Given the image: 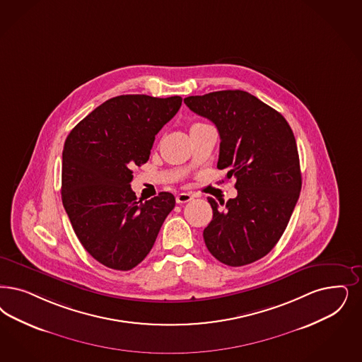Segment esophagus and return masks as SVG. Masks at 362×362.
<instances>
[{
    "label": "esophagus",
    "instance_id": "34e87169",
    "mask_svg": "<svg viewBox=\"0 0 362 362\" xmlns=\"http://www.w3.org/2000/svg\"><path fill=\"white\" fill-rule=\"evenodd\" d=\"M192 199H194V197L191 194H187V192H182V194L176 195V203L177 204H183V203H187V202Z\"/></svg>",
    "mask_w": 362,
    "mask_h": 362
}]
</instances>
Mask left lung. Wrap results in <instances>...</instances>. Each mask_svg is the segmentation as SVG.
<instances>
[{"label": "left lung", "instance_id": "8db88e82", "mask_svg": "<svg viewBox=\"0 0 362 362\" xmlns=\"http://www.w3.org/2000/svg\"><path fill=\"white\" fill-rule=\"evenodd\" d=\"M192 112L216 125L218 168L237 179V198L218 204L203 231L212 255L227 266H245L269 254L282 237L302 186L296 137L286 119L245 90L188 96Z\"/></svg>", "mask_w": 362, "mask_h": 362}]
</instances>
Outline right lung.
I'll use <instances>...</instances> for the list:
<instances>
[{
  "instance_id": "add662e5",
  "label": "right lung",
  "mask_w": 362,
  "mask_h": 362,
  "mask_svg": "<svg viewBox=\"0 0 362 362\" xmlns=\"http://www.w3.org/2000/svg\"><path fill=\"white\" fill-rule=\"evenodd\" d=\"M180 105V96H116L89 113L65 140L64 209L83 247L110 269L127 272L141 262L175 207L170 192L137 200L129 183L132 168L150 159L155 135Z\"/></svg>"
}]
</instances>
